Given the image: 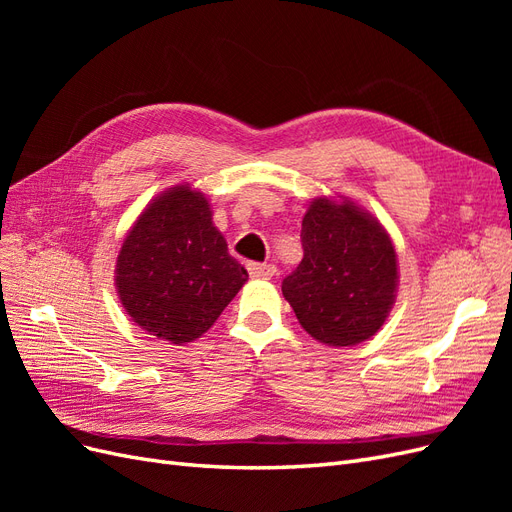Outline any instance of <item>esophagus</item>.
I'll return each mask as SVG.
<instances>
[{"instance_id": "obj_1", "label": "esophagus", "mask_w": 512, "mask_h": 512, "mask_svg": "<svg viewBox=\"0 0 512 512\" xmlns=\"http://www.w3.org/2000/svg\"><path fill=\"white\" fill-rule=\"evenodd\" d=\"M247 271H250L252 277H258V280H271V277L277 273L275 265H267V262H250V265H247Z\"/></svg>"}]
</instances>
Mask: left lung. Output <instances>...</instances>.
I'll use <instances>...</instances> for the list:
<instances>
[{"label": "left lung", "instance_id": "1", "mask_svg": "<svg viewBox=\"0 0 512 512\" xmlns=\"http://www.w3.org/2000/svg\"><path fill=\"white\" fill-rule=\"evenodd\" d=\"M303 260L282 292L301 327L327 346L365 342L397 297V254L389 232L346 198H314L303 215Z\"/></svg>", "mask_w": 512, "mask_h": 512}]
</instances>
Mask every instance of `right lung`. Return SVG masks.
Here are the masks:
<instances>
[{
    "instance_id": "obj_1",
    "label": "right lung",
    "mask_w": 512,
    "mask_h": 512,
    "mask_svg": "<svg viewBox=\"0 0 512 512\" xmlns=\"http://www.w3.org/2000/svg\"><path fill=\"white\" fill-rule=\"evenodd\" d=\"M211 215L203 192L175 185L151 200L121 243L119 301L164 342L183 346L207 333L247 282Z\"/></svg>"
}]
</instances>
